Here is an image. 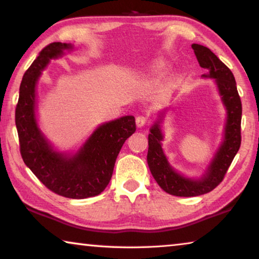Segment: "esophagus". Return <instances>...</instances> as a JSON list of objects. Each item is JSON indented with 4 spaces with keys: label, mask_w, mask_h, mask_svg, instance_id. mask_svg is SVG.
Wrapping results in <instances>:
<instances>
[{
    "label": "esophagus",
    "mask_w": 259,
    "mask_h": 259,
    "mask_svg": "<svg viewBox=\"0 0 259 259\" xmlns=\"http://www.w3.org/2000/svg\"><path fill=\"white\" fill-rule=\"evenodd\" d=\"M146 121H147V118L144 117V115H139V117L136 118V125L138 128H141V127L145 126Z\"/></svg>",
    "instance_id": "esophagus-1"
}]
</instances>
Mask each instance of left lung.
Instances as JSON below:
<instances>
[{
    "label": "left lung",
    "mask_w": 259,
    "mask_h": 259,
    "mask_svg": "<svg viewBox=\"0 0 259 259\" xmlns=\"http://www.w3.org/2000/svg\"><path fill=\"white\" fill-rule=\"evenodd\" d=\"M192 48L198 64L208 71L202 74V77L213 79L226 110V122L220 146L202 175L192 178L176 170L162 148L164 138L162 123L167 113L173 107L169 106L159 112L156 120L149 128L151 133L148 134L147 163L153 178L166 193L183 197L198 196L215 189L223 180L241 146L242 103L234 74L210 49L200 44H193Z\"/></svg>",
    "instance_id": "8db88e82"
}]
</instances>
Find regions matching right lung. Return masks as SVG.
<instances>
[{"mask_svg": "<svg viewBox=\"0 0 259 259\" xmlns=\"http://www.w3.org/2000/svg\"><path fill=\"white\" fill-rule=\"evenodd\" d=\"M73 50V44L55 42L39 52L22 78L15 122L22 159L39 181L61 196L86 198L103 193L110 183L123 142L136 132V119L123 115L100 123L74 151H62L49 140L39 127L37 84L51 59Z\"/></svg>", "mask_w": 259, "mask_h": 259, "instance_id": "1", "label": "right lung"}]
</instances>
